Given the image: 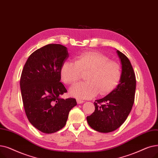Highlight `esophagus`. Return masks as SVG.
<instances>
[{"mask_svg":"<svg viewBox=\"0 0 158 158\" xmlns=\"http://www.w3.org/2000/svg\"><path fill=\"white\" fill-rule=\"evenodd\" d=\"M77 103H78V104H80V103H83L84 102V101L81 100H79V99H77Z\"/></svg>","mask_w":158,"mask_h":158,"instance_id":"34e87169","label":"esophagus"}]
</instances>
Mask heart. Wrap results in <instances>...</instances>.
Returning <instances> with one entry per match:
<instances>
[{
    "label": "heart",
    "mask_w": 158,
    "mask_h": 158,
    "mask_svg": "<svg viewBox=\"0 0 158 158\" xmlns=\"http://www.w3.org/2000/svg\"><path fill=\"white\" fill-rule=\"evenodd\" d=\"M84 83L71 89V93L78 99H90L98 93L106 95L118 85L122 77V67L114 60L100 52L89 51L78 55L74 62L66 61L60 69L62 80L73 85L85 73Z\"/></svg>",
    "instance_id": "obj_1"
}]
</instances>
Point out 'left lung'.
<instances>
[{
    "label": "left lung",
    "instance_id": "left-lung-1",
    "mask_svg": "<svg viewBox=\"0 0 158 158\" xmlns=\"http://www.w3.org/2000/svg\"><path fill=\"white\" fill-rule=\"evenodd\" d=\"M122 65L119 84L107 96L94 102L95 110L87 117L88 124L100 132H110L121 126L128 117L134 102L136 80L132 66L123 53L117 51Z\"/></svg>",
    "mask_w": 158,
    "mask_h": 158
}]
</instances>
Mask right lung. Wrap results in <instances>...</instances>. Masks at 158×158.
Masks as SVG:
<instances>
[{"mask_svg":"<svg viewBox=\"0 0 158 158\" xmlns=\"http://www.w3.org/2000/svg\"><path fill=\"white\" fill-rule=\"evenodd\" d=\"M69 55L61 44H49L34 51L22 70L20 86L22 102L29 122L42 132L51 134L65 125L71 109L77 106L60 82V69Z\"/></svg>","mask_w":158,"mask_h":158,"instance_id":"obj_1","label":"right lung"}]
</instances>
